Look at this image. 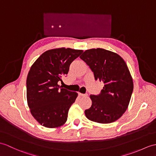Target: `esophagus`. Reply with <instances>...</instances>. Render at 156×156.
I'll use <instances>...</instances> for the list:
<instances>
[{
	"label": "esophagus",
	"mask_w": 156,
	"mask_h": 156,
	"mask_svg": "<svg viewBox=\"0 0 156 156\" xmlns=\"http://www.w3.org/2000/svg\"><path fill=\"white\" fill-rule=\"evenodd\" d=\"M78 94L80 96H88V94H82V93H78Z\"/></svg>",
	"instance_id": "esophagus-1"
}]
</instances>
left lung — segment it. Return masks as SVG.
<instances>
[{"label":"left lung","instance_id":"left-lung-1","mask_svg":"<svg viewBox=\"0 0 156 156\" xmlns=\"http://www.w3.org/2000/svg\"><path fill=\"white\" fill-rule=\"evenodd\" d=\"M80 58L94 72L96 80L104 83L98 95H90L92 106L85 110L88 119L100 124L116 121L126 110L133 84L127 64L118 54L103 48L87 50Z\"/></svg>","mask_w":156,"mask_h":156}]
</instances>
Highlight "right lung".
<instances>
[{
  "label": "right lung",
  "mask_w": 156,
  "mask_h": 156,
  "mask_svg": "<svg viewBox=\"0 0 156 156\" xmlns=\"http://www.w3.org/2000/svg\"><path fill=\"white\" fill-rule=\"evenodd\" d=\"M82 52L69 48L49 50L32 65L27 79V102L32 116L46 128H58L67 120L78 93L61 88L58 82Z\"/></svg>",
  "instance_id": "obj_1"
}]
</instances>
